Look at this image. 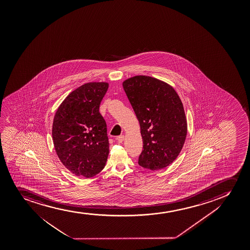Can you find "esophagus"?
Segmentation results:
<instances>
[{
    "instance_id": "34e87169",
    "label": "esophagus",
    "mask_w": 250,
    "mask_h": 250,
    "mask_svg": "<svg viewBox=\"0 0 250 250\" xmlns=\"http://www.w3.org/2000/svg\"><path fill=\"white\" fill-rule=\"evenodd\" d=\"M117 140H118V144H122L124 140V135L118 136Z\"/></svg>"
}]
</instances>
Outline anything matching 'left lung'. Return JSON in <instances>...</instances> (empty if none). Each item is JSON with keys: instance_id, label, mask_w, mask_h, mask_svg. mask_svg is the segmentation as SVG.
Listing matches in <instances>:
<instances>
[{"instance_id": "8db88e82", "label": "left lung", "mask_w": 250, "mask_h": 250, "mask_svg": "<svg viewBox=\"0 0 250 250\" xmlns=\"http://www.w3.org/2000/svg\"><path fill=\"white\" fill-rule=\"evenodd\" d=\"M123 86L140 124L144 150L138 164L152 171L166 167L177 158L186 139L181 99L170 85L147 76L128 78Z\"/></svg>"}]
</instances>
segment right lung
<instances>
[{
  "label": "right lung",
  "instance_id": "1",
  "mask_svg": "<svg viewBox=\"0 0 250 250\" xmlns=\"http://www.w3.org/2000/svg\"><path fill=\"white\" fill-rule=\"evenodd\" d=\"M107 88L106 83L84 84L65 98L55 114V150L75 175L92 178L106 165L109 143L99 106Z\"/></svg>",
  "mask_w": 250,
  "mask_h": 250
}]
</instances>
